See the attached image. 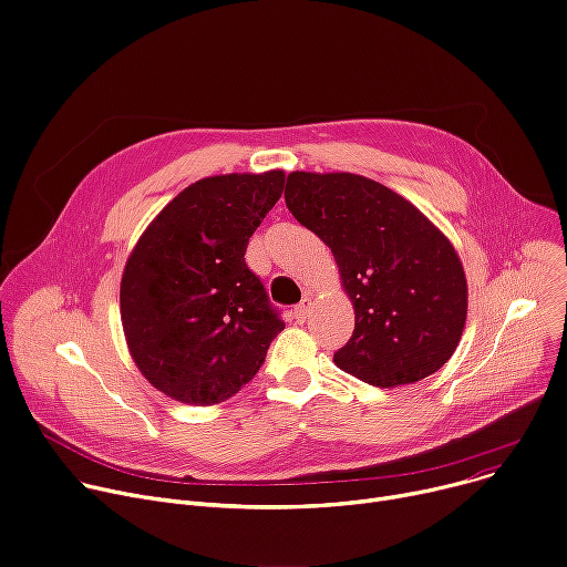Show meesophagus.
<instances>
[{"mask_svg": "<svg viewBox=\"0 0 567 567\" xmlns=\"http://www.w3.org/2000/svg\"><path fill=\"white\" fill-rule=\"evenodd\" d=\"M312 312V300L310 298H302L296 307H293V319L296 321H305Z\"/></svg>", "mask_w": 567, "mask_h": 567, "instance_id": "34e87169", "label": "esophagus"}]
</instances>
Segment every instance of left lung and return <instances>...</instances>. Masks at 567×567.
I'll return each instance as SVG.
<instances>
[{
    "label": "left lung",
    "instance_id": "obj_1",
    "mask_svg": "<svg viewBox=\"0 0 567 567\" xmlns=\"http://www.w3.org/2000/svg\"><path fill=\"white\" fill-rule=\"evenodd\" d=\"M285 200L330 246L354 310L334 364L380 389L436 373L468 317V282L452 241L398 192L359 174L291 172Z\"/></svg>",
    "mask_w": 567,
    "mask_h": 567
}]
</instances>
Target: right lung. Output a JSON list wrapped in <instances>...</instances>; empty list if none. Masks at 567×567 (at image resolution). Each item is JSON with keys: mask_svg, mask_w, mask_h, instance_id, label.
<instances>
[{"mask_svg": "<svg viewBox=\"0 0 567 567\" xmlns=\"http://www.w3.org/2000/svg\"><path fill=\"white\" fill-rule=\"evenodd\" d=\"M285 172L208 176L185 187L131 250L122 328L140 373L185 404H217L260 371L285 323L244 262Z\"/></svg>", "mask_w": 567, "mask_h": 567, "instance_id": "1", "label": "right lung"}]
</instances>
